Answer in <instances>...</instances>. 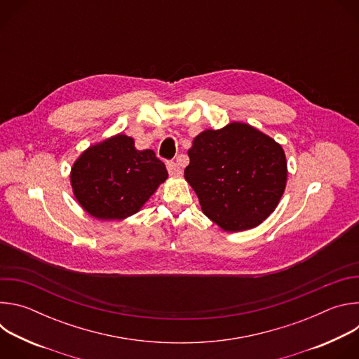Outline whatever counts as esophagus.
Wrapping results in <instances>:
<instances>
[{
    "mask_svg": "<svg viewBox=\"0 0 359 359\" xmlns=\"http://www.w3.org/2000/svg\"><path fill=\"white\" fill-rule=\"evenodd\" d=\"M166 166H168V172H169V175H172V176H179V175L182 173L180 166H179L176 162H168V163H166Z\"/></svg>",
    "mask_w": 359,
    "mask_h": 359,
    "instance_id": "1",
    "label": "esophagus"
}]
</instances>
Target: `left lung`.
Listing matches in <instances>:
<instances>
[{"instance_id": "8db88e82", "label": "left lung", "mask_w": 359, "mask_h": 359, "mask_svg": "<svg viewBox=\"0 0 359 359\" xmlns=\"http://www.w3.org/2000/svg\"><path fill=\"white\" fill-rule=\"evenodd\" d=\"M184 179L203 213L226 231L259 226L277 208L287 183L283 147L255 128L233 122L197 135Z\"/></svg>"}]
</instances>
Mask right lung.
I'll return each instance as SVG.
<instances>
[{
    "instance_id": "1",
    "label": "right lung",
    "mask_w": 359,
    "mask_h": 359,
    "mask_svg": "<svg viewBox=\"0 0 359 359\" xmlns=\"http://www.w3.org/2000/svg\"><path fill=\"white\" fill-rule=\"evenodd\" d=\"M166 179V166L155 151L135 149V140L126 135L88 147L71 170L76 200L99 220H122L137 213Z\"/></svg>"
}]
</instances>
